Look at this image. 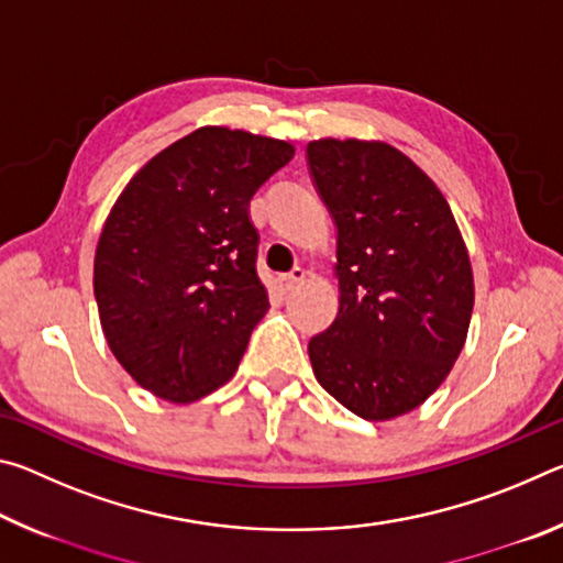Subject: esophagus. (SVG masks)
<instances>
[{"instance_id": "34e87169", "label": "esophagus", "mask_w": 563, "mask_h": 563, "mask_svg": "<svg viewBox=\"0 0 563 563\" xmlns=\"http://www.w3.org/2000/svg\"><path fill=\"white\" fill-rule=\"evenodd\" d=\"M302 280H305V271H302V268H295L292 273L283 275V278L278 280V285H280V292H283V295H290L292 290H298V288H300Z\"/></svg>"}]
</instances>
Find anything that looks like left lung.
Segmentation results:
<instances>
[{"label":"left lung","mask_w":563,"mask_h":563,"mask_svg":"<svg viewBox=\"0 0 563 563\" xmlns=\"http://www.w3.org/2000/svg\"><path fill=\"white\" fill-rule=\"evenodd\" d=\"M338 225L340 308L310 340L312 373L369 422L407 415L460 357L474 308L470 253L434 180L385 141L308 144Z\"/></svg>","instance_id":"obj_1"}]
</instances>
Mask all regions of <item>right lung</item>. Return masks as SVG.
Here are the masks:
<instances>
[{
  "label": "right lung",
  "mask_w": 563,
  "mask_h": 563,
  "mask_svg": "<svg viewBox=\"0 0 563 563\" xmlns=\"http://www.w3.org/2000/svg\"><path fill=\"white\" fill-rule=\"evenodd\" d=\"M295 156L288 141L201 126L133 176L101 228L93 295L113 357L176 405L238 369L268 312L251 198Z\"/></svg>",
  "instance_id": "right-lung-1"
}]
</instances>
